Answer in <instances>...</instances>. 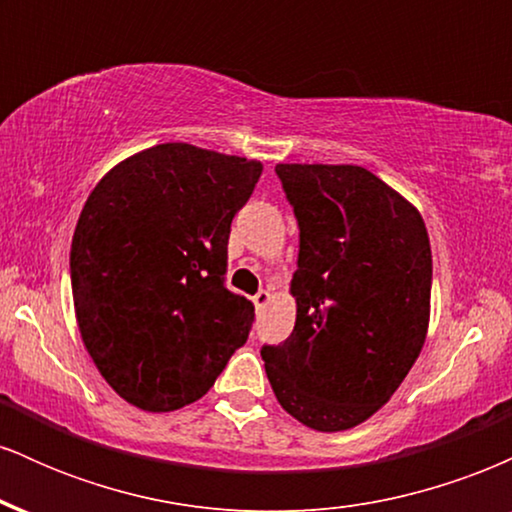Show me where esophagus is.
I'll use <instances>...</instances> for the list:
<instances>
[{
    "mask_svg": "<svg viewBox=\"0 0 512 512\" xmlns=\"http://www.w3.org/2000/svg\"><path fill=\"white\" fill-rule=\"evenodd\" d=\"M269 301H272V293H269V291H257L255 293V298H252V303H255V308L257 310H264V308H267V305H269Z\"/></svg>",
    "mask_w": 512,
    "mask_h": 512,
    "instance_id": "34e87169",
    "label": "esophagus"
}]
</instances>
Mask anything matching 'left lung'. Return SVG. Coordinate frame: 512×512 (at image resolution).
I'll use <instances>...</instances> for the list:
<instances>
[{
	"label": "left lung",
	"mask_w": 512,
	"mask_h": 512,
	"mask_svg": "<svg viewBox=\"0 0 512 512\" xmlns=\"http://www.w3.org/2000/svg\"><path fill=\"white\" fill-rule=\"evenodd\" d=\"M301 245L296 327L262 346L279 404L315 431H346L395 395L421 354L431 313L424 219L361 166L279 163Z\"/></svg>",
	"instance_id": "8db88e82"
}]
</instances>
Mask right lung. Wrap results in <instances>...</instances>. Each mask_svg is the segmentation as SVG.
Here are the masks:
<instances>
[{"label": "right lung", "instance_id": "1", "mask_svg": "<svg viewBox=\"0 0 512 512\" xmlns=\"http://www.w3.org/2000/svg\"><path fill=\"white\" fill-rule=\"evenodd\" d=\"M260 175L248 158L158 144L88 195L69 252L76 322L134 407L197 402L248 342L255 305L226 289L228 236Z\"/></svg>", "mask_w": 512, "mask_h": 512}]
</instances>
